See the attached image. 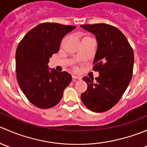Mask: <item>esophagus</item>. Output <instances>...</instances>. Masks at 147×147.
<instances>
[{
	"mask_svg": "<svg viewBox=\"0 0 147 147\" xmlns=\"http://www.w3.org/2000/svg\"><path fill=\"white\" fill-rule=\"evenodd\" d=\"M72 78H73V79L80 80V79H81V77L78 76V75H72Z\"/></svg>",
	"mask_w": 147,
	"mask_h": 147,
	"instance_id": "34e87169",
	"label": "esophagus"
}]
</instances>
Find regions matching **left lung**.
<instances>
[{
	"label": "left lung",
	"mask_w": 147,
	"mask_h": 147,
	"mask_svg": "<svg viewBox=\"0 0 147 147\" xmlns=\"http://www.w3.org/2000/svg\"><path fill=\"white\" fill-rule=\"evenodd\" d=\"M81 28L94 34L97 49L94 59V78L84 77L87 90L81 94V100L91 111L102 112L113 107L127 90L134 66V52L124 34L118 28L99 23L83 25Z\"/></svg>",
	"instance_id": "8db88e82"
}]
</instances>
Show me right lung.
Returning a JSON list of instances; mask_svg holds the SVG:
<instances>
[{
    "label": "right lung",
    "mask_w": 147,
    "mask_h": 147,
    "mask_svg": "<svg viewBox=\"0 0 147 147\" xmlns=\"http://www.w3.org/2000/svg\"><path fill=\"white\" fill-rule=\"evenodd\" d=\"M75 26L44 23L35 26L22 39L16 53L17 80L32 105L41 109L55 106L63 97L72 76L49 69L53 54L59 51L62 39Z\"/></svg>",
    "instance_id": "add662e5"
}]
</instances>
